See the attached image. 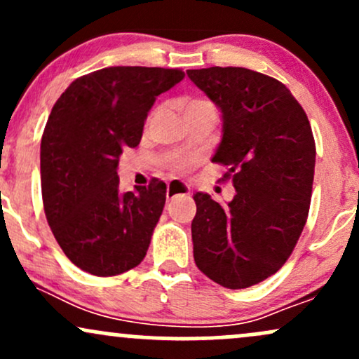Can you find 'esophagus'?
I'll return each mask as SVG.
<instances>
[{"label": "esophagus", "mask_w": 359, "mask_h": 359, "mask_svg": "<svg viewBox=\"0 0 359 359\" xmlns=\"http://www.w3.org/2000/svg\"><path fill=\"white\" fill-rule=\"evenodd\" d=\"M191 194V187L187 184L180 182V180H170L167 182V199L177 196H189Z\"/></svg>", "instance_id": "esophagus-1"}]
</instances>
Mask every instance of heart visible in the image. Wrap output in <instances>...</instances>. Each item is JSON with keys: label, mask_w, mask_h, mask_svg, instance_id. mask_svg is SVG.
<instances>
[{"label": "heart", "mask_w": 359, "mask_h": 359, "mask_svg": "<svg viewBox=\"0 0 359 359\" xmlns=\"http://www.w3.org/2000/svg\"><path fill=\"white\" fill-rule=\"evenodd\" d=\"M204 106H212L211 102L205 101V100H191L185 102V111L187 109H196V108H204ZM189 160H177V162H174V167L175 168H185L189 165Z\"/></svg>", "instance_id": "heart-1"}]
</instances>
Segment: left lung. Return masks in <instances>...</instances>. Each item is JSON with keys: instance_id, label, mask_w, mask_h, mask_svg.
<instances>
[{"instance_id": "obj_1", "label": "left lung", "mask_w": 359, "mask_h": 359, "mask_svg": "<svg viewBox=\"0 0 359 359\" xmlns=\"http://www.w3.org/2000/svg\"><path fill=\"white\" fill-rule=\"evenodd\" d=\"M222 114L212 162L228 167L236 196L221 205L194 196V259L226 288L277 273L297 245L311 205L316 143L306 111L285 84L245 67L187 71Z\"/></svg>"}]
</instances>
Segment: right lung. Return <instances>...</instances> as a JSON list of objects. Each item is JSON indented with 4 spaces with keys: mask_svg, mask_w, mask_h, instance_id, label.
Wrapping results in <instances>:
<instances>
[{
    "mask_svg": "<svg viewBox=\"0 0 359 359\" xmlns=\"http://www.w3.org/2000/svg\"><path fill=\"white\" fill-rule=\"evenodd\" d=\"M180 69L106 67L76 79L53 104L40 145L45 216L62 251L96 277L145 258L167 185L119 192L118 163L142 140L156 96L184 79Z\"/></svg>",
    "mask_w": 359,
    "mask_h": 359,
    "instance_id": "right-lung-1",
    "label": "right lung"
}]
</instances>
